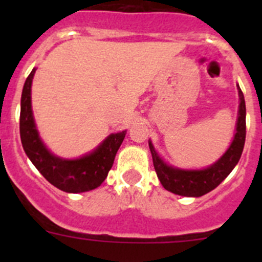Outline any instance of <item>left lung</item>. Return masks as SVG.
<instances>
[{"label":"left lung","instance_id":"1","mask_svg":"<svg viewBox=\"0 0 262 262\" xmlns=\"http://www.w3.org/2000/svg\"><path fill=\"white\" fill-rule=\"evenodd\" d=\"M239 112L237 120L236 134L228 150L216 161L213 166L205 170L186 171L167 166L156 153L155 148L149 142V149L152 153L153 166L161 184L168 191L182 196H202L215 189L227 176L231 173L234 166L238 163L244 150L246 139V104L244 92L238 86Z\"/></svg>","mask_w":262,"mask_h":262}]
</instances>
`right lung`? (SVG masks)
<instances>
[{
    "mask_svg": "<svg viewBox=\"0 0 262 262\" xmlns=\"http://www.w3.org/2000/svg\"><path fill=\"white\" fill-rule=\"evenodd\" d=\"M34 73L35 68L26 78L21 94L20 137L24 150L39 172L59 190L76 194L96 189L113 167L126 132L112 134L96 150L78 160H62L53 156L41 143L34 124L30 96Z\"/></svg>",
    "mask_w": 262,
    "mask_h": 262,
    "instance_id": "1",
    "label": "right lung"
}]
</instances>
